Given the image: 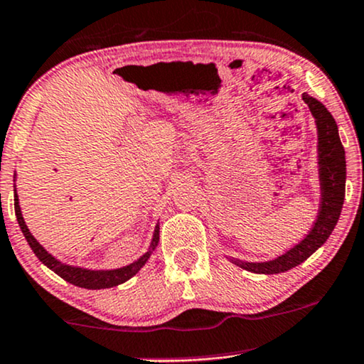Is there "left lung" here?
Masks as SVG:
<instances>
[{
  "mask_svg": "<svg viewBox=\"0 0 364 364\" xmlns=\"http://www.w3.org/2000/svg\"><path fill=\"white\" fill-rule=\"evenodd\" d=\"M302 100L309 105L312 117L317 127V164H319L321 183V205L316 223L304 240L294 245L284 255L269 262H245L240 259H230L242 269L254 274H280L287 272L314 254L323 243L328 240L338 223L344 203L346 191V158L344 148L339 139L338 124L331 112L319 100L311 95L302 94Z\"/></svg>",
  "mask_w": 364,
  "mask_h": 364,
  "instance_id": "8db88e82",
  "label": "left lung"
}]
</instances>
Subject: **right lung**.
Segmentation results:
<instances>
[{
    "mask_svg": "<svg viewBox=\"0 0 364 364\" xmlns=\"http://www.w3.org/2000/svg\"><path fill=\"white\" fill-rule=\"evenodd\" d=\"M16 176V174H15ZM15 213H16V220L18 225H20L23 235H25L26 242L33 250V254L38 257V260L43 265H47L50 270H53L55 274L60 275L63 280L70 282L77 287H84V289H109V287H116L119 284H124L126 280L139 272V270L144 267L146 262L151 257V254L154 252V248L158 247L159 242V225H156L154 233H153V240H151V245L148 248L144 255L139 257L136 262L129 264L126 267H121V269H112V270H90V269H84V267H73V265H67L63 262H60L55 259L52 254H48L43 247L36 242V238L31 235L28 227H26L25 220H23L21 215V208H20V201H18V195H16V188H15Z\"/></svg>",
    "mask_w": 364,
    "mask_h": 364,
    "instance_id": "1",
    "label": "right lung"
}]
</instances>
